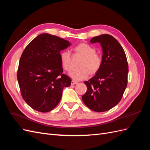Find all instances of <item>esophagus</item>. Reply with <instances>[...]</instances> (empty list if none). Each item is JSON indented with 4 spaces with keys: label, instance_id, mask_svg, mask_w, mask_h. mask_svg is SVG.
I'll return each mask as SVG.
<instances>
[{
    "label": "esophagus",
    "instance_id": "1",
    "mask_svg": "<svg viewBox=\"0 0 150 150\" xmlns=\"http://www.w3.org/2000/svg\"><path fill=\"white\" fill-rule=\"evenodd\" d=\"M78 84V82H76V81H75L74 80H72L71 81V85H74V84Z\"/></svg>",
    "mask_w": 150,
    "mask_h": 150
}]
</instances>
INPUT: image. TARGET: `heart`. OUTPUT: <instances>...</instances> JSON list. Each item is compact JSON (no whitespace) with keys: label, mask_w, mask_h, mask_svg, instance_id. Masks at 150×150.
Segmentation results:
<instances>
[{"label":"heart","mask_w":150,"mask_h":150,"mask_svg":"<svg viewBox=\"0 0 150 150\" xmlns=\"http://www.w3.org/2000/svg\"><path fill=\"white\" fill-rule=\"evenodd\" d=\"M74 51L83 56L79 66L80 68L72 70L70 76L76 81H81L87 78L89 73L94 74L99 70L102 64V57L96 52L92 46L86 43H81L74 48ZM60 61L62 67L66 71L71 69V56L69 51H63L60 54Z\"/></svg>","instance_id":"1"}]
</instances>
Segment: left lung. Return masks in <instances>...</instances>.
I'll return each mask as SVG.
<instances>
[{
	"mask_svg": "<svg viewBox=\"0 0 150 150\" xmlns=\"http://www.w3.org/2000/svg\"><path fill=\"white\" fill-rule=\"evenodd\" d=\"M90 42L100 43L102 64L96 75L84 82L88 89L82 99L91 110L104 112L121 101L128 83V64L124 49L112 35L102 34Z\"/></svg>",
	"mask_w": 150,
	"mask_h": 150,
	"instance_id": "1",
	"label": "left lung"
}]
</instances>
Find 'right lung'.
Segmentation results:
<instances>
[{
    "mask_svg": "<svg viewBox=\"0 0 150 150\" xmlns=\"http://www.w3.org/2000/svg\"><path fill=\"white\" fill-rule=\"evenodd\" d=\"M71 46L67 40L49 34L37 36L22 54L17 80L22 98L34 110L47 112L59 103L62 89L71 79L62 74L60 52Z\"/></svg>",
    "mask_w": 150,
    "mask_h": 150,
    "instance_id": "add662e5",
    "label": "right lung"
}]
</instances>
